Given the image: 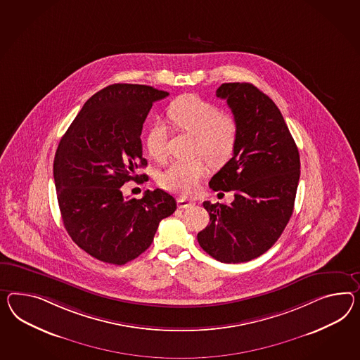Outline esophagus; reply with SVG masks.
I'll use <instances>...</instances> for the list:
<instances>
[{
	"label": "esophagus",
	"instance_id": "34e87169",
	"mask_svg": "<svg viewBox=\"0 0 360 360\" xmlns=\"http://www.w3.org/2000/svg\"><path fill=\"white\" fill-rule=\"evenodd\" d=\"M193 205L194 202H192V201H188V200H185V198H179V200H177V206H179V209H188V207H192Z\"/></svg>",
	"mask_w": 360,
	"mask_h": 360
}]
</instances>
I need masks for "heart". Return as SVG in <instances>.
I'll use <instances>...</instances> for the list:
<instances>
[{"label": "heart", "mask_w": 360, "mask_h": 360, "mask_svg": "<svg viewBox=\"0 0 360 360\" xmlns=\"http://www.w3.org/2000/svg\"><path fill=\"white\" fill-rule=\"evenodd\" d=\"M168 117L179 129L193 134L194 153L214 166L223 165L232 157L238 142V124L229 115H221L212 103L195 95H183L171 103ZM166 142L165 124H154L146 139L148 154L157 160L165 159ZM206 174L207 163L202 157L174 160L160 175V184L169 192L191 195Z\"/></svg>", "instance_id": "1"}]
</instances>
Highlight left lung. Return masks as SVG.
Returning a JSON list of instances; mask_svg holds the SVG:
<instances>
[{"label": "left lung", "instance_id": "1", "mask_svg": "<svg viewBox=\"0 0 360 360\" xmlns=\"http://www.w3.org/2000/svg\"><path fill=\"white\" fill-rule=\"evenodd\" d=\"M217 96L233 113L238 142L209 185L215 192L232 191L235 200L203 202L210 223L197 240L212 258L239 264L265 253L282 235L294 212L300 158L276 103L256 86L223 83Z\"/></svg>", "mask_w": 360, "mask_h": 360}]
</instances>
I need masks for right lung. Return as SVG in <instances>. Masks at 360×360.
<instances>
[{
	"label": "right lung",
	"instance_id": "add662e5",
	"mask_svg": "<svg viewBox=\"0 0 360 360\" xmlns=\"http://www.w3.org/2000/svg\"><path fill=\"white\" fill-rule=\"evenodd\" d=\"M167 91L145 84L115 83L83 104L53 162L57 201L65 229L90 256L124 265L151 245L159 221L174 214L175 198L162 189L141 200L125 198L121 186L148 166L141 133L153 103Z\"/></svg>",
	"mask_w": 360,
	"mask_h": 360
}]
</instances>
